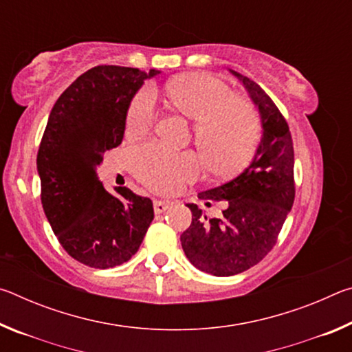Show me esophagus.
Returning a JSON list of instances; mask_svg holds the SVG:
<instances>
[{
    "label": "esophagus",
    "instance_id": "esophagus-1",
    "mask_svg": "<svg viewBox=\"0 0 352 352\" xmlns=\"http://www.w3.org/2000/svg\"><path fill=\"white\" fill-rule=\"evenodd\" d=\"M169 208H170V201H166V200H155L153 201L155 214H162L164 211H168Z\"/></svg>",
    "mask_w": 352,
    "mask_h": 352
}]
</instances>
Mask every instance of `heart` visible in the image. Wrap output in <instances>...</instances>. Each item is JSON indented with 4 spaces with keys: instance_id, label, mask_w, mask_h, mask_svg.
<instances>
[{
    "instance_id": "heart-1",
    "label": "heart",
    "mask_w": 352,
    "mask_h": 352,
    "mask_svg": "<svg viewBox=\"0 0 352 352\" xmlns=\"http://www.w3.org/2000/svg\"><path fill=\"white\" fill-rule=\"evenodd\" d=\"M164 100L194 124V142L212 175L231 177L250 162L258 141V118L245 100L231 98L225 83L206 74H183L166 83ZM153 119L151 93H138L127 111V133L144 135ZM132 162L142 180L168 192L199 175V164L192 157L155 144L135 148Z\"/></svg>"
}]
</instances>
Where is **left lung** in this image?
Listing matches in <instances>:
<instances>
[{
    "instance_id": "left-lung-1",
    "label": "left lung",
    "mask_w": 352,
    "mask_h": 352,
    "mask_svg": "<svg viewBox=\"0 0 352 352\" xmlns=\"http://www.w3.org/2000/svg\"><path fill=\"white\" fill-rule=\"evenodd\" d=\"M242 82L261 115L262 138L248 168L233 180L199 194L225 200L219 219H208L188 204L192 222L180 236L183 252L195 269L214 276L248 270L276 243L295 200L294 142L281 111L258 83L230 69Z\"/></svg>"
}]
</instances>
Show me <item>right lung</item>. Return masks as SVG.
<instances>
[{"mask_svg": "<svg viewBox=\"0 0 352 352\" xmlns=\"http://www.w3.org/2000/svg\"><path fill=\"white\" fill-rule=\"evenodd\" d=\"M160 73L94 67L71 83L50 113L37 155L41 205L65 252L93 269L127 262L153 220L151 199L126 186L110 194L96 168L122 142L136 91Z\"/></svg>", "mask_w": 352, "mask_h": 352, "instance_id": "add662e5", "label": "right lung"}]
</instances>
